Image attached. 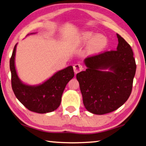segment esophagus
<instances>
[{
    "mask_svg": "<svg viewBox=\"0 0 146 146\" xmlns=\"http://www.w3.org/2000/svg\"><path fill=\"white\" fill-rule=\"evenodd\" d=\"M83 70V66L80 63H76L74 65V71L76 74H77L80 72L82 71Z\"/></svg>",
    "mask_w": 146,
    "mask_h": 146,
    "instance_id": "obj_1",
    "label": "esophagus"
}]
</instances>
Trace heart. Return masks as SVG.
<instances>
[{
  "instance_id": "obj_1",
  "label": "heart",
  "mask_w": 146,
  "mask_h": 146,
  "mask_svg": "<svg viewBox=\"0 0 146 146\" xmlns=\"http://www.w3.org/2000/svg\"><path fill=\"white\" fill-rule=\"evenodd\" d=\"M93 32L87 31L83 33L80 37V42L86 43L90 42L88 47V52L91 54L99 53L103 50L107 45V39L103 35H98L94 37Z\"/></svg>"
}]
</instances>
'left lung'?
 I'll list each match as a JSON object with an SVG mask.
<instances>
[{"label": "left lung", "instance_id": "1", "mask_svg": "<svg viewBox=\"0 0 146 146\" xmlns=\"http://www.w3.org/2000/svg\"><path fill=\"white\" fill-rule=\"evenodd\" d=\"M116 50L85 60L87 68L76 75L83 104L96 115L110 113L124 104L131 93L137 65L131 46L119 35ZM109 68L111 71H102Z\"/></svg>", "mask_w": 146, "mask_h": 146}]
</instances>
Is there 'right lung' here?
<instances>
[{
  "instance_id": "add662e5",
  "label": "right lung",
  "mask_w": 146,
  "mask_h": 146,
  "mask_svg": "<svg viewBox=\"0 0 146 146\" xmlns=\"http://www.w3.org/2000/svg\"><path fill=\"white\" fill-rule=\"evenodd\" d=\"M16 47L17 44L9 61L11 86L16 98L25 108L36 113H45L55 110L60 105L61 96L66 84L74 76L73 67L69 66L58 72L42 85H25L19 80L15 69Z\"/></svg>"
}]
</instances>
